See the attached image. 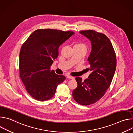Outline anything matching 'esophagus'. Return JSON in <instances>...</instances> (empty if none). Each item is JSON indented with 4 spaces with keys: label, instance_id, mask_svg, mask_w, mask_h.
I'll list each match as a JSON object with an SVG mask.
<instances>
[{
    "label": "esophagus",
    "instance_id": "esophagus-1",
    "mask_svg": "<svg viewBox=\"0 0 133 133\" xmlns=\"http://www.w3.org/2000/svg\"><path fill=\"white\" fill-rule=\"evenodd\" d=\"M67 78H69V79H74L75 78L72 76H67Z\"/></svg>",
    "mask_w": 133,
    "mask_h": 133
}]
</instances>
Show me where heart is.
Returning <instances> with one entry per match:
<instances>
[{"label":"heart","instance_id":"b5f03b06","mask_svg":"<svg viewBox=\"0 0 133 133\" xmlns=\"http://www.w3.org/2000/svg\"><path fill=\"white\" fill-rule=\"evenodd\" d=\"M78 45H80V46H84V47H85V45L84 44H83V43H79V44H77Z\"/></svg>","mask_w":133,"mask_h":133}]
</instances>
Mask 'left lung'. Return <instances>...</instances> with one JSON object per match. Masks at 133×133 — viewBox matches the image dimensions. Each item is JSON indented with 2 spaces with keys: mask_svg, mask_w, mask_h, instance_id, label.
Here are the masks:
<instances>
[{
  "mask_svg": "<svg viewBox=\"0 0 133 133\" xmlns=\"http://www.w3.org/2000/svg\"><path fill=\"white\" fill-rule=\"evenodd\" d=\"M79 33L91 42V51L88 58L91 71L84 81L76 77L77 88L72 91L74 100L82 105H89L99 101L111 83L116 68V57L112 45L104 34L93 30Z\"/></svg>",
  "mask_w": 133,
  "mask_h": 133,
  "instance_id": "left-lung-1",
  "label": "left lung"
}]
</instances>
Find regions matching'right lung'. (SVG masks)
Wrapping results in <instances>:
<instances>
[{
	"label": "right lung",
	"mask_w": 133,
	"mask_h": 133,
	"mask_svg": "<svg viewBox=\"0 0 133 133\" xmlns=\"http://www.w3.org/2000/svg\"><path fill=\"white\" fill-rule=\"evenodd\" d=\"M74 34L73 31L39 29L23 44L19 54L21 78L30 95L38 101L51 98L58 85L66 77L50 70L58 56L59 47Z\"/></svg>",
	"instance_id": "add662e5"
}]
</instances>
